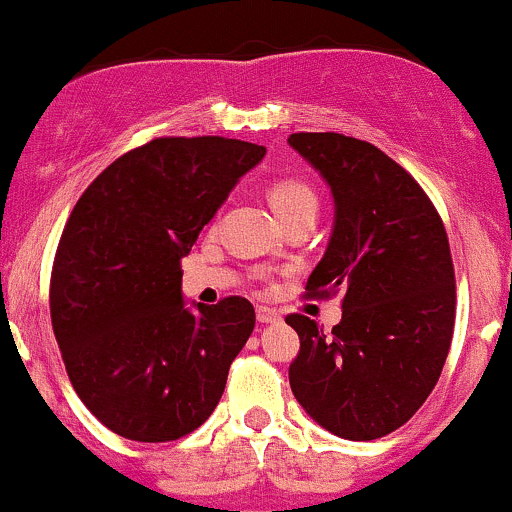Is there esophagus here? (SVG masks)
I'll list each match as a JSON object with an SVG mask.
<instances>
[{
    "mask_svg": "<svg viewBox=\"0 0 512 512\" xmlns=\"http://www.w3.org/2000/svg\"><path fill=\"white\" fill-rule=\"evenodd\" d=\"M256 319L258 324H273V321L280 319V314L275 312L271 307H263V304H258L256 307Z\"/></svg>",
    "mask_w": 512,
    "mask_h": 512,
    "instance_id": "1",
    "label": "esophagus"
}]
</instances>
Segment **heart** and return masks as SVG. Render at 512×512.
Segmentation results:
<instances>
[{
  "label": "heart",
  "instance_id": "obj_1",
  "mask_svg": "<svg viewBox=\"0 0 512 512\" xmlns=\"http://www.w3.org/2000/svg\"><path fill=\"white\" fill-rule=\"evenodd\" d=\"M268 203L278 220L295 215V212L314 208L317 210V193L307 183L295 179H280L268 188Z\"/></svg>",
  "mask_w": 512,
  "mask_h": 512
}]
</instances>
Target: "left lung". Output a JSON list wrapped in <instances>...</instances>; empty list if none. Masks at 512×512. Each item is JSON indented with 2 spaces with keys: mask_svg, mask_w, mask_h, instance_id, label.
<instances>
[{
  "mask_svg": "<svg viewBox=\"0 0 512 512\" xmlns=\"http://www.w3.org/2000/svg\"><path fill=\"white\" fill-rule=\"evenodd\" d=\"M331 186L333 232L309 297L341 292L326 333L290 314L300 336L290 387L329 433L377 440L401 428L438 382L455 331V268L445 225L406 169L338 132L287 137Z\"/></svg>",
  "mask_w": 512,
  "mask_h": 512,
  "instance_id": "left-lung-1",
  "label": "left lung"
}]
</instances>
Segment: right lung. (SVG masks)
I'll list each match as a JSON object with an SVG mask.
<instances>
[{"instance_id":"1","label":"right lung","mask_w":512,"mask_h":512,"mask_svg":"<svg viewBox=\"0 0 512 512\" xmlns=\"http://www.w3.org/2000/svg\"><path fill=\"white\" fill-rule=\"evenodd\" d=\"M266 147L157 137L101 171L62 229L50 319L84 406L113 433L169 442L215 411L256 324L246 297L188 309L181 258Z\"/></svg>"}]
</instances>
